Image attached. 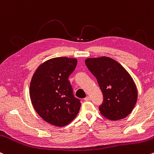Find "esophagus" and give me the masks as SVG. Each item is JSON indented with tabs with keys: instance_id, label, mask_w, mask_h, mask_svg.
Wrapping results in <instances>:
<instances>
[{
	"instance_id": "1",
	"label": "esophagus",
	"mask_w": 154,
	"mask_h": 154,
	"mask_svg": "<svg viewBox=\"0 0 154 154\" xmlns=\"http://www.w3.org/2000/svg\"><path fill=\"white\" fill-rule=\"evenodd\" d=\"M85 101H90L91 100V97L90 96H86V97L84 99Z\"/></svg>"
}]
</instances>
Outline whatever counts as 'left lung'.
I'll return each instance as SVG.
<instances>
[{"instance_id":"left-lung-1","label":"left lung","mask_w":154,"mask_h":154,"mask_svg":"<svg viewBox=\"0 0 154 154\" xmlns=\"http://www.w3.org/2000/svg\"><path fill=\"white\" fill-rule=\"evenodd\" d=\"M85 63L103 94L101 114L112 121L129 116L137 100L136 85L129 72L109 57L87 58Z\"/></svg>"}]
</instances>
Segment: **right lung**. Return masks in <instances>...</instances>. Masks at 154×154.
Listing matches in <instances>:
<instances>
[{
  "instance_id": "1",
  "label": "right lung",
  "mask_w": 154,
  "mask_h": 154,
  "mask_svg": "<svg viewBox=\"0 0 154 154\" xmlns=\"http://www.w3.org/2000/svg\"><path fill=\"white\" fill-rule=\"evenodd\" d=\"M76 58H54L42 63L30 84L31 103L38 116L56 126L68 125L80 109V99L74 97L69 77L76 68Z\"/></svg>"
}]
</instances>
